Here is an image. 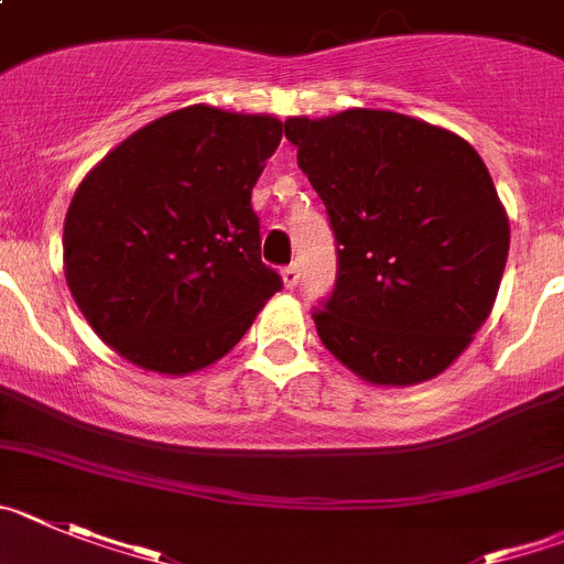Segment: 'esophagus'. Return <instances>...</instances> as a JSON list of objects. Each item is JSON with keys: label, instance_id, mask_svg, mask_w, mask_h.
I'll use <instances>...</instances> for the list:
<instances>
[{"label": "esophagus", "instance_id": "obj_1", "mask_svg": "<svg viewBox=\"0 0 564 564\" xmlns=\"http://www.w3.org/2000/svg\"><path fill=\"white\" fill-rule=\"evenodd\" d=\"M282 282H285L288 291H293V288L299 285V268L296 265H285V268H282Z\"/></svg>", "mask_w": 564, "mask_h": 564}]
</instances>
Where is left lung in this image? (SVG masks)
I'll return each instance as SVG.
<instances>
[{"label":"left lung","mask_w":564,"mask_h":564,"mask_svg":"<svg viewBox=\"0 0 564 564\" xmlns=\"http://www.w3.org/2000/svg\"><path fill=\"white\" fill-rule=\"evenodd\" d=\"M285 137L338 242L322 344L377 386L442 375L487 322L509 218L469 142L397 111L291 117Z\"/></svg>","instance_id":"left-lung-1"}]
</instances>
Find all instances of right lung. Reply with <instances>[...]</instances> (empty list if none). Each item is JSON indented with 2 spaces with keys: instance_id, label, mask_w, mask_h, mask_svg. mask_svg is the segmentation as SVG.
I'll use <instances>...</instances> for the list:
<instances>
[{
  "instance_id": "add662e5",
  "label": "right lung",
  "mask_w": 564,
  "mask_h": 564,
  "mask_svg": "<svg viewBox=\"0 0 564 564\" xmlns=\"http://www.w3.org/2000/svg\"><path fill=\"white\" fill-rule=\"evenodd\" d=\"M279 139L271 113L187 106L80 181L64 224L66 285L122 358L162 375L204 369L282 288L251 206Z\"/></svg>"
}]
</instances>
